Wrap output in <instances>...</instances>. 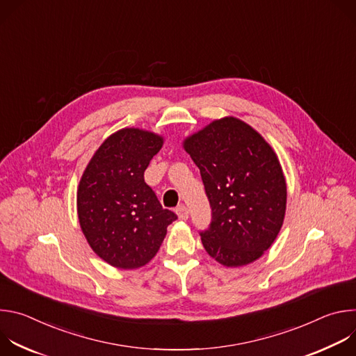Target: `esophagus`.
I'll return each instance as SVG.
<instances>
[{
    "label": "esophagus",
    "instance_id": "1",
    "mask_svg": "<svg viewBox=\"0 0 356 356\" xmlns=\"http://www.w3.org/2000/svg\"><path fill=\"white\" fill-rule=\"evenodd\" d=\"M176 214H177V217H179L180 220H183V221H186V220L188 218V210H187L186 206H179V207L176 209Z\"/></svg>",
    "mask_w": 356,
    "mask_h": 356
}]
</instances>
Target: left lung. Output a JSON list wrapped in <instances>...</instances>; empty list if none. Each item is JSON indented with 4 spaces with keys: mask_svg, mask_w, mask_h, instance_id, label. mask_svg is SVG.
Returning a JSON list of instances; mask_svg holds the SVG:
<instances>
[{
    "mask_svg": "<svg viewBox=\"0 0 356 356\" xmlns=\"http://www.w3.org/2000/svg\"><path fill=\"white\" fill-rule=\"evenodd\" d=\"M213 210L201 232L209 255L227 268L258 261L273 245L286 216L287 186L268 140L245 121L222 117L186 136Z\"/></svg>",
    "mask_w": 356,
    "mask_h": 356,
    "instance_id": "left-lung-1",
    "label": "left lung"
}]
</instances>
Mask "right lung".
Masks as SVG:
<instances>
[{
  "label": "right lung",
  "instance_id": "obj_1",
  "mask_svg": "<svg viewBox=\"0 0 356 356\" xmlns=\"http://www.w3.org/2000/svg\"><path fill=\"white\" fill-rule=\"evenodd\" d=\"M163 142L162 135L142 128L115 131L94 152L77 186L83 235L95 255L117 269L149 264L177 220L143 179Z\"/></svg>",
  "mask_w": 356,
  "mask_h": 356
}]
</instances>
